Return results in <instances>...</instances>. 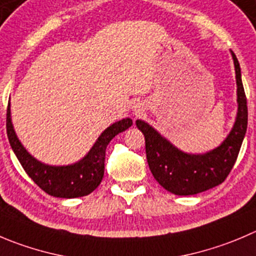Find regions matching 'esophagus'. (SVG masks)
<instances>
[{
  "label": "esophagus",
  "instance_id": "1",
  "mask_svg": "<svg viewBox=\"0 0 256 256\" xmlns=\"http://www.w3.org/2000/svg\"><path fill=\"white\" fill-rule=\"evenodd\" d=\"M140 110H142V106H140V104H134V106H133V112H134V113H140Z\"/></svg>",
  "mask_w": 256,
  "mask_h": 256
}]
</instances>
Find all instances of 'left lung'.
I'll list each match as a JSON object with an SVG mask.
<instances>
[{
  "instance_id": "obj_1",
  "label": "left lung",
  "mask_w": 256,
  "mask_h": 256,
  "mask_svg": "<svg viewBox=\"0 0 256 256\" xmlns=\"http://www.w3.org/2000/svg\"><path fill=\"white\" fill-rule=\"evenodd\" d=\"M235 68L238 112L234 126L225 140L205 153H187L163 137L156 128L137 119L138 130L144 134L148 166L156 181L178 196L196 194L222 184L242 148L248 128V106L242 82V69L230 50Z\"/></svg>"
}]
</instances>
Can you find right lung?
<instances>
[{
    "instance_id": "add662e5",
    "label": "right lung",
    "mask_w": 256,
    "mask_h": 256,
    "mask_svg": "<svg viewBox=\"0 0 256 256\" xmlns=\"http://www.w3.org/2000/svg\"><path fill=\"white\" fill-rule=\"evenodd\" d=\"M133 124L130 118H123L110 124L100 133L89 152L78 162L62 166L48 164L34 157L21 143L14 132L11 118V103L7 108V137L12 150L26 174L46 194L62 198H76L92 194L100 184L104 176L106 150L112 140Z\"/></svg>"
}]
</instances>
